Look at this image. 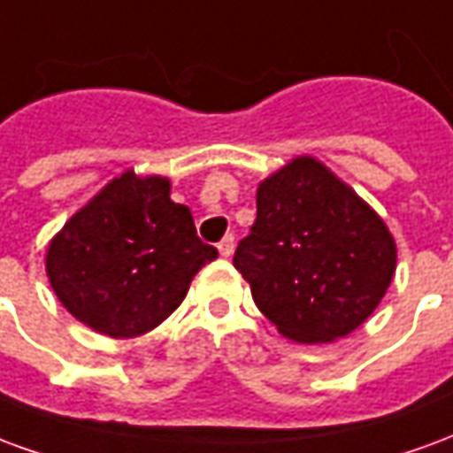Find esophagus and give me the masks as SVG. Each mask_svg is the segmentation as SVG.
<instances>
[{"instance_id":"1","label":"esophagus","mask_w":453,"mask_h":453,"mask_svg":"<svg viewBox=\"0 0 453 453\" xmlns=\"http://www.w3.org/2000/svg\"><path fill=\"white\" fill-rule=\"evenodd\" d=\"M218 252H220V257H233V252H235V237L233 235H226L220 242H218Z\"/></svg>"}]
</instances>
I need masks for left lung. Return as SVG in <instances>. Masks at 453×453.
<instances>
[{
	"label": "left lung",
	"mask_w": 453,
	"mask_h": 453,
	"mask_svg": "<svg viewBox=\"0 0 453 453\" xmlns=\"http://www.w3.org/2000/svg\"><path fill=\"white\" fill-rule=\"evenodd\" d=\"M383 218L311 155L257 188V220L233 265L257 308L294 342H334L369 318L395 274Z\"/></svg>",
	"instance_id": "left-lung-1"
}]
</instances>
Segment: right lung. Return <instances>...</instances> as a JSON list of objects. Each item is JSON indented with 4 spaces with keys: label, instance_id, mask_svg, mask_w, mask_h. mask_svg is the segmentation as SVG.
Listing matches in <instances>:
<instances>
[{
    "label": "right lung",
    "instance_id": "add662e5",
    "mask_svg": "<svg viewBox=\"0 0 453 453\" xmlns=\"http://www.w3.org/2000/svg\"><path fill=\"white\" fill-rule=\"evenodd\" d=\"M169 188L167 177L128 169L50 240L48 281L67 313L94 333L130 340L155 330L184 301L198 269L218 257Z\"/></svg>",
    "mask_w": 453,
    "mask_h": 453
}]
</instances>
